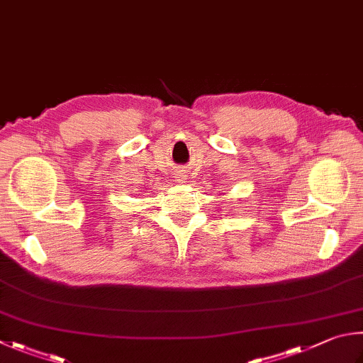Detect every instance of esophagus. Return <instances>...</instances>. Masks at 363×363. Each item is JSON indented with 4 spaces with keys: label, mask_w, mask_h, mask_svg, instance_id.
I'll use <instances>...</instances> for the list:
<instances>
[{
    "label": "esophagus",
    "mask_w": 363,
    "mask_h": 363,
    "mask_svg": "<svg viewBox=\"0 0 363 363\" xmlns=\"http://www.w3.org/2000/svg\"><path fill=\"white\" fill-rule=\"evenodd\" d=\"M186 177H187V173H184V171H179V173H176V179L179 181V182L186 181Z\"/></svg>",
    "instance_id": "34e87169"
}]
</instances>
